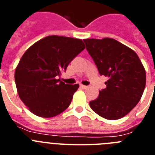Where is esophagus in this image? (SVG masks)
Returning <instances> with one entry per match:
<instances>
[{"label":"esophagus","instance_id":"obj_1","mask_svg":"<svg viewBox=\"0 0 155 155\" xmlns=\"http://www.w3.org/2000/svg\"><path fill=\"white\" fill-rule=\"evenodd\" d=\"M81 87H82V88H84V89H86V88H87L88 87V86H86V85H84V84H81Z\"/></svg>","mask_w":155,"mask_h":155}]
</instances>
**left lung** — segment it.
Masks as SVG:
<instances>
[{"label": "left lung", "mask_w": 155, "mask_h": 155, "mask_svg": "<svg viewBox=\"0 0 155 155\" xmlns=\"http://www.w3.org/2000/svg\"><path fill=\"white\" fill-rule=\"evenodd\" d=\"M84 42L100 75L108 78L106 87L89 102L90 107L106 120H119L141 98L146 84L144 68L134 50L116 39H85Z\"/></svg>", "instance_id": "obj_1"}]
</instances>
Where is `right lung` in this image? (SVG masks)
<instances>
[{
  "label": "right lung",
  "mask_w": 155,
  "mask_h": 155,
  "mask_svg": "<svg viewBox=\"0 0 155 155\" xmlns=\"http://www.w3.org/2000/svg\"><path fill=\"white\" fill-rule=\"evenodd\" d=\"M80 39L49 35L25 52L15 73L18 95L31 113L50 118L68 108L78 84H65L57 77L84 50Z\"/></svg>",
  "instance_id": "right-lung-1"
}]
</instances>
